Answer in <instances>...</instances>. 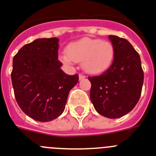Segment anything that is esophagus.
I'll return each mask as SVG.
<instances>
[{
	"label": "esophagus",
	"mask_w": 156,
	"mask_h": 156,
	"mask_svg": "<svg viewBox=\"0 0 156 156\" xmlns=\"http://www.w3.org/2000/svg\"><path fill=\"white\" fill-rule=\"evenodd\" d=\"M85 78V75H83V74H79V80H82V79H84Z\"/></svg>",
	"instance_id": "esophagus-1"
}]
</instances>
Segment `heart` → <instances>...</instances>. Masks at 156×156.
Here are the masks:
<instances>
[{"instance_id":"heart-1","label":"heart","mask_w":156,"mask_h":156,"mask_svg":"<svg viewBox=\"0 0 156 156\" xmlns=\"http://www.w3.org/2000/svg\"><path fill=\"white\" fill-rule=\"evenodd\" d=\"M114 54L115 49L111 42L86 37L69 44L67 54H62L60 58L66 65H72L74 62H82L85 71L98 74L111 66Z\"/></svg>"}]
</instances>
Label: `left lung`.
Here are the masks:
<instances>
[{"instance_id":"left-lung-1","label":"left lung","mask_w":156,"mask_h":156,"mask_svg":"<svg viewBox=\"0 0 156 156\" xmlns=\"http://www.w3.org/2000/svg\"><path fill=\"white\" fill-rule=\"evenodd\" d=\"M114 60L101 75L89 77L91 102L104 117L117 119L126 115L137 104L144 83L140 54L126 39L110 35Z\"/></svg>"}]
</instances>
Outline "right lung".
I'll use <instances>...</instances> for the list:
<instances>
[{
	"mask_svg": "<svg viewBox=\"0 0 156 156\" xmlns=\"http://www.w3.org/2000/svg\"><path fill=\"white\" fill-rule=\"evenodd\" d=\"M58 39H37L13 57L11 73L15 98L24 113L39 122H49L65 110L78 74L68 75L58 61Z\"/></svg>",
	"mask_w": 156,
	"mask_h": 156,
	"instance_id": "1",
	"label": "right lung"
}]
</instances>
